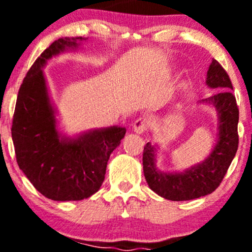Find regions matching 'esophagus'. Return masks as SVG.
Segmentation results:
<instances>
[{
    "label": "esophagus",
    "mask_w": 252,
    "mask_h": 252,
    "mask_svg": "<svg viewBox=\"0 0 252 252\" xmlns=\"http://www.w3.org/2000/svg\"><path fill=\"white\" fill-rule=\"evenodd\" d=\"M147 128H148V121L146 118H138L134 122V126H132V130H134L135 134H143L146 131Z\"/></svg>",
    "instance_id": "34e87169"
}]
</instances>
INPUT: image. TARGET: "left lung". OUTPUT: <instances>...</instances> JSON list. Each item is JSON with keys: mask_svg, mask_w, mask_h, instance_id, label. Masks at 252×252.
<instances>
[{"mask_svg": "<svg viewBox=\"0 0 252 252\" xmlns=\"http://www.w3.org/2000/svg\"><path fill=\"white\" fill-rule=\"evenodd\" d=\"M206 85L221 90L198 104H207L217 114L216 143L201 162L182 172H163L156 166L158 144L148 142L143 150V173L149 189L172 201H185L211 194L226 174L238 149L239 111L232 94V84L224 68L213 59L206 74Z\"/></svg>", "mask_w": 252, "mask_h": 252, "instance_id": "obj_1", "label": "left lung"}]
</instances>
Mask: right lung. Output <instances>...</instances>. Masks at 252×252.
<instances>
[{"label": "right lung", "instance_id": "obj_1", "mask_svg": "<svg viewBox=\"0 0 252 252\" xmlns=\"http://www.w3.org/2000/svg\"><path fill=\"white\" fill-rule=\"evenodd\" d=\"M86 37H59L33 63L17 94L11 138L20 169L54 201L83 200L98 192L124 126L90 129L73 136L60 129L43 68L52 58L79 50Z\"/></svg>", "mask_w": 252, "mask_h": 252}]
</instances>
